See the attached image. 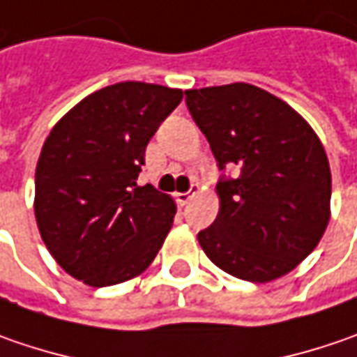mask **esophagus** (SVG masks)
Instances as JSON below:
<instances>
[{"label":"esophagus","mask_w":357,"mask_h":357,"mask_svg":"<svg viewBox=\"0 0 357 357\" xmlns=\"http://www.w3.org/2000/svg\"><path fill=\"white\" fill-rule=\"evenodd\" d=\"M199 190V186L197 185H192V188H190V192H176V200H178V204H188V200L192 199L195 197V192Z\"/></svg>","instance_id":"esophagus-1"}]
</instances>
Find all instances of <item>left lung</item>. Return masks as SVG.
<instances>
[{
	"label": "left lung",
	"mask_w": 357,
	"mask_h": 357,
	"mask_svg": "<svg viewBox=\"0 0 357 357\" xmlns=\"http://www.w3.org/2000/svg\"><path fill=\"white\" fill-rule=\"evenodd\" d=\"M186 107L218 167L238 176L216 185L204 254L240 280L264 284L292 272L330 222L332 174L322 141L296 109L248 83L186 91Z\"/></svg>",
	"instance_id": "1"
}]
</instances>
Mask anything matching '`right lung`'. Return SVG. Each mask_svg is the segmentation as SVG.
Instances as JSON below:
<instances>
[{
	"instance_id": "add662e5",
	"label": "right lung",
	"mask_w": 357,
	"mask_h": 357,
	"mask_svg": "<svg viewBox=\"0 0 357 357\" xmlns=\"http://www.w3.org/2000/svg\"><path fill=\"white\" fill-rule=\"evenodd\" d=\"M181 101V89L115 83L51 129L35 169V220L69 276L103 288L137 278L155 260L176 204L137 178L151 137Z\"/></svg>"
}]
</instances>
